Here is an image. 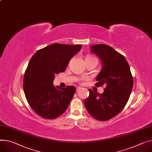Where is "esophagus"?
I'll return each instance as SVG.
<instances>
[{"label":"esophagus","mask_w":152,"mask_h":152,"mask_svg":"<svg viewBox=\"0 0 152 152\" xmlns=\"http://www.w3.org/2000/svg\"><path fill=\"white\" fill-rule=\"evenodd\" d=\"M81 88L80 87H76V91H79Z\"/></svg>","instance_id":"1"}]
</instances>
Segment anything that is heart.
<instances>
[{
	"instance_id": "b5f03b06",
	"label": "heart",
	"mask_w": 152,
	"mask_h": 152,
	"mask_svg": "<svg viewBox=\"0 0 152 152\" xmlns=\"http://www.w3.org/2000/svg\"><path fill=\"white\" fill-rule=\"evenodd\" d=\"M86 59H96V58L94 57H93L91 56H87V58Z\"/></svg>"
}]
</instances>
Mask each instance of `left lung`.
Here are the masks:
<instances>
[{"instance_id": "8db88e82", "label": "left lung", "mask_w": 152, "mask_h": 152, "mask_svg": "<svg viewBox=\"0 0 152 152\" xmlns=\"http://www.w3.org/2000/svg\"><path fill=\"white\" fill-rule=\"evenodd\" d=\"M90 48L103 65L95 86L105 85V88L102 94L88 89L90 95L84 105L92 117L105 121L118 115L126 106L133 88V78L126 58L112 47L97 44Z\"/></svg>"}]
</instances>
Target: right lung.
Here are the masks:
<instances>
[{"label":"right lung","instance_id":"1","mask_svg":"<svg viewBox=\"0 0 152 152\" xmlns=\"http://www.w3.org/2000/svg\"><path fill=\"white\" fill-rule=\"evenodd\" d=\"M80 45L53 44L39 50L25 72L23 88L26 99L38 115L54 119L63 114L76 91L74 86L54 87L55 76L64 72Z\"/></svg>","mask_w":152,"mask_h":152}]
</instances>
